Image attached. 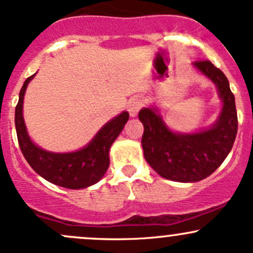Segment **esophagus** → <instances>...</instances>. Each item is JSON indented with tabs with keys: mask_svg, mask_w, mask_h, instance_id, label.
<instances>
[{
	"mask_svg": "<svg viewBox=\"0 0 253 253\" xmlns=\"http://www.w3.org/2000/svg\"><path fill=\"white\" fill-rule=\"evenodd\" d=\"M141 107H143V98L141 97H133V98L129 99L127 109H128L129 115L134 118V116H137V114Z\"/></svg>",
	"mask_w": 253,
	"mask_h": 253,
	"instance_id": "34e87169",
	"label": "esophagus"
}]
</instances>
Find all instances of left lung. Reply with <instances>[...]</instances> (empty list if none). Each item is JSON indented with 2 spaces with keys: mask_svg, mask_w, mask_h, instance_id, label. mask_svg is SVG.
<instances>
[{
  "mask_svg": "<svg viewBox=\"0 0 253 253\" xmlns=\"http://www.w3.org/2000/svg\"><path fill=\"white\" fill-rule=\"evenodd\" d=\"M193 66L216 85L222 101L211 126L180 133L169 128L156 107L143 108L138 115L144 126L141 146L146 162L162 177L179 182H197L211 175L228 156L238 132L235 99L227 77L210 61H197Z\"/></svg>",
  "mask_w": 253,
  "mask_h": 253,
  "instance_id": "1",
  "label": "left lung"
}]
</instances>
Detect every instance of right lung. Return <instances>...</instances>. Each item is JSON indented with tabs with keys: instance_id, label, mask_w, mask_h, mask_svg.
I'll return each instance as SVG.
<instances>
[{
	"instance_id": "add662e5",
	"label": "right lung",
	"mask_w": 253,
	"mask_h": 253,
	"mask_svg": "<svg viewBox=\"0 0 253 253\" xmlns=\"http://www.w3.org/2000/svg\"><path fill=\"white\" fill-rule=\"evenodd\" d=\"M36 73L25 80L15 108V128L25 160L46 181L71 190L95 185L109 167V149L128 121V112H122L108 121L84 148L72 152H51L35 144L24 121V96Z\"/></svg>"
}]
</instances>
